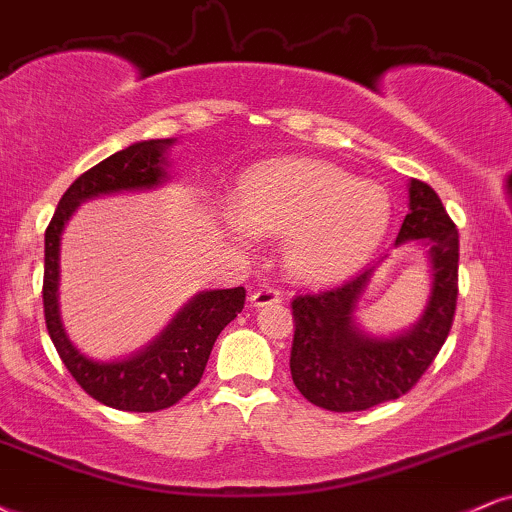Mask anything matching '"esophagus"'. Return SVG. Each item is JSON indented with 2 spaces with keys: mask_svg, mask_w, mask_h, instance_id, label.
Here are the masks:
<instances>
[{
  "mask_svg": "<svg viewBox=\"0 0 512 512\" xmlns=\"http://www.w3.org/2000/svg\"><path fill=\"white\" fill-rule=\"evenodd\" d=\"M251 306H256V308H261V306H268V304H277V301L282 299V292L280 289H275V287H258V289H254V292H251Z\"/></svg>",
  "mask_w": 512,
  "mask_h": 512,
  "instance_id": "esophagus-1",
  "label": "esophagus"
}]
</instances>
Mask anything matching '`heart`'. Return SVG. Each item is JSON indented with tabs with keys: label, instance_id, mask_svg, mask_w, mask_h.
<instances>
[{
	"label": "heart",
	"instance_id": "obj_1",
	"mask_svg": "<svg viewBox=\"0 0 512 512\" xmlns=\"http://www.w3.org/2000/svg\"><path fill=\"white\" fill-rule=\"evenodd\" d=\"M387 189L315 159H287L246 175L230 227L242 239L285 235L287 268L306 280L349 273L387 230Z\"/></svg>",
	"mask_w": 512,
	"mask_h": 512
}]
</instances>
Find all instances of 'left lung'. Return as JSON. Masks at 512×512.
<instances>
[{
  "mask_svg": "<svg viewBox=\"0 0 512 512\" xmlns=\"http://www.w3.org/2000/svg\"><path fill=\"white\" fill-rule=\"evenodd\" d=\"M408 197L396 246L420 242L432 266L430 301L408 332L372 337L353 318L372 273L387 256L339 285L294 296L289 370L296 389L315 406L351 413L399 399L420 382L449 337L458 301V230L427 182L410 180Z\"/></svg>",
  "mask_w": 512,
  "mask_h": 512,
  "instance_id": "8db88e82",
  "label": "left lung"
}]
</instances>
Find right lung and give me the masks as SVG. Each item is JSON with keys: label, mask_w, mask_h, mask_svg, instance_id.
<instances>
[{"label": "right lung", "mask_w": 512, "mask_h": 512, "mask_svg": "<svg viewBox=\"0 0 512 512\" xmlns=\"http://www.w3.org/2000/svg\"><path fill=\"white\" fill-rule=\"evenodd\" d=\"M175 140H144L116 151L80 175L56 206L44 232V320L63 365L92 399L116 410L154 413L175 406L197 387L218 334L242 313L244 287L194 296L147 349L123 361L99 363L75 349L59 315V244L71 213L99 194L151 189L168 180L166 149Z\"/></svg>", "instance_id": "obj_1"}]
</instances>
